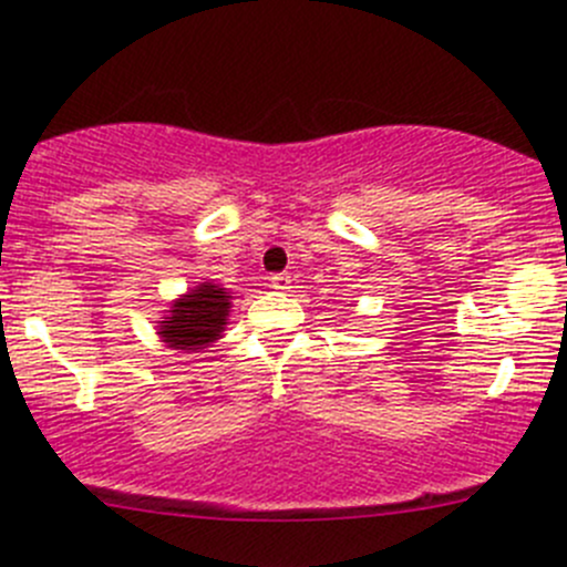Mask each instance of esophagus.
I'll use <instances>...</instances> for the list:
<instances>
[{"instance_id":"34e87169","label":"esophagus","mask_w":567,"mask_h":567,"mask_svg":"<svg viewBox=\"0 0 567 567\" xmlns=\"http://www.w3.org/2000/svg\"><path fill=\"white\" fill-rule=\"evenodd\" d=\"M289 284H291L289 272H278V276L270 278V286H272V289H276V291H286V289H289Z\"/></svg>"}]
</instances>
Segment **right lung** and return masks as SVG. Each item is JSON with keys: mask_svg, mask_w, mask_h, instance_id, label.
I'll return each instance as SVG.
<instances>
[{"mask_svg": "<svg viewBox=\"0 0 567 567\" xmlns=\"http://www.w3.org/2000/svg\"><path fill=\"white\" fill-rule=\"evenodd\" d=\"M231 295L224 284L202 281L177 300L168 302V311H163L157 327V338L168 349L179 352H204L213 347L218 338H224L226 319L231 311Z\"/></svg>", "mask_w": 567, "mask_h": 567, "instance_id": "add662e5", "label": "right lung"}]
</instances>
